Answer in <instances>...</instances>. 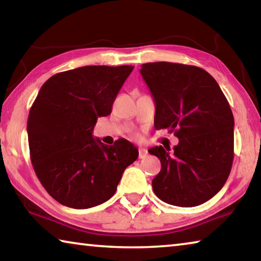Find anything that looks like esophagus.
<instances>
[{
	"instance_id": "34e87169",
	"label": "esophagus",
	"mask_w": 261,
	"mask_h": 261,
	"mask_svg": "<svg viewBox=\"0 0 261 261\" xmlns=\"http://www.w3.org/2000/svg\"><path fill=\"white\" fill-rule=\"evenodd\" d=\"M147 149L146 148H139V159H144L147 155Z\"/></svg>"
}]
</instances>
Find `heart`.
<instances>
[{
	"instance_id": "obj_1",
	"label": "heart",
	"mask_w": 261,
	"mask_h": 261,
	"mask_svg": "<svg viewBox=\"0 0 261 261\" xmlns=\"http://www.w3.org/2000/svg\"><path fill=\"white\" fill-rule=\"evenodd\" d=\"M136 138H139V136H136Z\"/></svg>"
}]
</instances>
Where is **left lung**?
Listing matches in <instances>:
<instances>
[{"label": "left lung", "instance_id": "1", "mask_svg": "<svg viewBox=\"0 0 261 261\" xmlns=\"http://www.w3.org/2000/svg\"><path fill=\"white\" fill-rule=\"evenodd\" d=\"M140 73L155 102V129L175 131L178 145L148 153L161 161L152 180L159 199L179 207L210 200L226 183L233 159V116L219 84L204 69L154 62Z\"/></svg>", "mask_w": 261, "mask_h": 261}]
</instances>
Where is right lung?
Listing matches in <instances>:
<instances>
[{
  "instance_id": "add662e5",
  "label": "right lung",
  "mask_w": 261,
  "mask_h": 261,
  "mask_svg": "<svg viewBox=\"0 0 261 261\" xmlns=\"http://www.w3.org/2000/svg\"><path fill=\"white\" fill-rule=\"evenodd\" d=\"M132 70L87 65L54 74L39 91L28 120L31 161L42 187L60 204L84 210L107 201L138 158L126 139L106 146L92 135L98 117L112 113Z\"/></svg>"
}]
</instances>
